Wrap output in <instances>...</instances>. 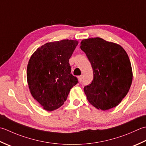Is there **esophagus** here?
<instances>
[{
	"label": "esophagus",
	"instance_id": "1",
	"mask_svg": "<svg viewBox=\"0 0 146 146\" xmlns=\"http://www.w3.org/2000/svg\"><path fill=\"white\" fill-rule=\"evenodd\" d=\"M78 79H79V82H82V79H83V76H80L78 77Z\"/></svg>",
	"mask_w": 146,
	"mask_h": 146
}]
</instances>
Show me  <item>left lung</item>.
Wrapping results in <instances>:
<instances>
[{"label": "left lung", "instance_id": "8db88e82", "mask_svg": "<svg viewBox=\"0 0 146 146\" xmlns=\"http://www.w3.org/2000/svg\"><path fill=\"white\" fill-rule=\"evenodd\" d=\"M81 49L93 70V81L84 88L88 102L102 110L117 106L132 82V66L125 50L117 43L98 37L82 40Z\"/></svg>", "mask_w": 146, "mask_h": 146}]
</instances>
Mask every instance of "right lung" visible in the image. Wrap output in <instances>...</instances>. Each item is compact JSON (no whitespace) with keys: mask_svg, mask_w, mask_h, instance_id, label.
Returning a JSON list of instances; mask_svg holds the SVG:
<instances>
[{"mask_svg":"<svg viewBox=\"0 0 146 146\" xmlns=\"http://www.w3.org/2000/svg\"><path fill=\"white\" fill-rule=\"evenodd\" d=\"M78 41L47 43L33 53L27 67V81L34 99L51 111L63 105L71 88L78 82L70 74L69 58Z\"/></svg>","mask_w":146,"mask_h":146,"instance_id":"right-lung-1","label":"right lung"}]
</instances>
